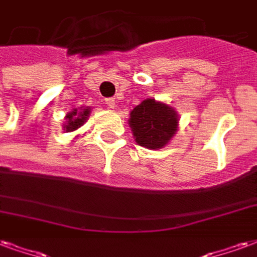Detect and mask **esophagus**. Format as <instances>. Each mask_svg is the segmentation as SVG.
Masks as SVG:
<instances>
[{"label":"esophagus","instance_id":"esophagus-1","mask_svg":"<svg viewBox=\"0 0 257 257\" xmlns=\"http://www.w3.org/2000/svg\"><path fill=\"white\" fill-rule=\"evenodd\" d=\"M104 103L107 104L108 108H113L115 107V100L112 99V97H108V99L104 100Z\"/></svg>","mask_w":257,"mask_h":257}]
</instances>
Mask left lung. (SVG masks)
Segmentation results:
<instances>
[{
  "label": "left lung",
  "instance_id": "left-lung-1",
  "mask_svg": "<svg viewBox=\"0 0 257 257\" xmlns=\"http://www.w3.org/2000/svg\"><path fill=\"white\" fill-rule=\"evenodd\" d=\"M179 113L164 101L145 99L130 112L128 126L140 146L150 150L163 149L179 130Z\"/></svg>",
  "mask_w": 257,
  "mask_h": 257
}]
</instances>
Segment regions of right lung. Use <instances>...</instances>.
I'll list each match as a JSON object with an SVG mask.
<instances>
[{"label": "right lung", "mask_w": 257, "mask_h": 257, "mask_svg": "<svg viewBox=\"0 0 257 257\" xmlns=\"http://www.w3.org/2000/svg\"><path fill=\"white\" fill-rule=\"evenodd\" d=\"M90 112H92L90 107L73 108L65 116V123L62 124L63 130L66 133H73V131L78 130L81 126H84L85 121L88 120Z\"/></svg>", "instance_id": "1"}]
</instances>
